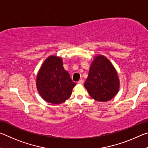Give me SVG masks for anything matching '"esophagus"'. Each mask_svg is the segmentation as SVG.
<instances>
[{"instance_id":"esophagus-1","label":"esophagus","mask_w":148,"mask_h":148,"mask_svg":"<svg viewBox=\"0 0 148 148\" xmlns=\"http://www.w3.org/2000/svg\"><path fill=\"white\" fill-rule=\"evenodd\" d=\"M84 79H79V81L77 82V84H84Z\"/></svg>"}]
</instances>
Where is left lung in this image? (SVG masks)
Returning <instances> with one entry per match:
<instances>
[{
    "label": "left lung",
    "mask_w": 148,
    "mask_h": 148,
    "mask_svg": "<svg viewBox=\"0 0 148 148\" xmlns=\"http://www.w3.org/2000/svg\"><path fill=\"white\" fill-rule=\"evenodd\" d=\"M84 87L95 101L106 102L114 98L118 92L119 82L116 69L108 59L102 56L95 57Z\"/></svg>",
    "instance_id": "1"
}]
</instances>
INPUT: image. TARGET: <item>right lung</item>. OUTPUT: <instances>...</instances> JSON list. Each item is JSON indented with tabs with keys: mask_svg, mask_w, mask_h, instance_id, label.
<instances>
[{
	"mask_svg": "<svg viewBox=\"0 0 148 148\" xmlns=\"http://www.w3.org/2000/svg\"><path fill=\"white\" fill-rule=\"evenodd\" d=\"M76 84L64 69L62 59L56 56H50L44 61L37 75L40 95L52 104H61L68 99Z\"/></svg>",
	"mask_w": 148,
	"mask_h": 148,
	"instance_id": "add662e5",
	"label": "right lung"
}]
</instances>
